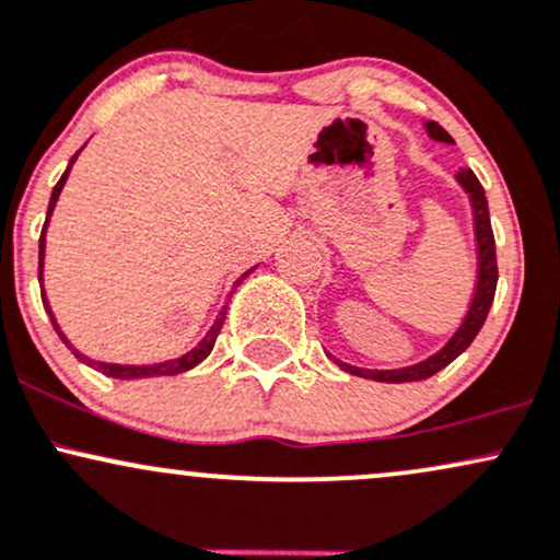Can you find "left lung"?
Returning a JSON list of instances; mask_svg holds the SVG:
<instances>
[{
    "label": "left lung",
    "instance_id": "obj_1",
    "mask_svg": "<svg viewBox=\"0 0 560 560\" xmlns=\"http://www.w3.org/2000/svg\"><path fill=\"white\" fill-rule=\"evenodd\" d=\"M425 131L439 142H452V137L439 127L436 121L425 124ZM457 182L463 185V190L468 192L470 206H474V222H476V243H479V280H476V293L470 301L466 319H463L460 328L455 330V336L444 343V349H439L436 354L429 360L410 364V368L401 370H364L354 368V364L338 362L343 370L351 375H360V378L381 381V383H407V381H425L431 375H436L439 370L447 368L452 360L463 354L470 347V341L476 338V332L481 330L483 319H487L489 306L494 301V288H498V256H494V235L492 224H489V209H487V196H483L481 182L476 179V174L470 168H460L457 172Z\"/></svg>",
    "mask_w": 560,
    "mask_h": 560
}]
</instances>
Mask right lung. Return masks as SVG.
<instances>
[{
	"instance_id": "right-lung-1",
	"label": "right lung",
	"mask_w": 560,
	"mask_h": 560,
	"mask_svg": "<svg viewBox=\"0 0 560 560\" xmlns=\"http://www.w3.org/2000/svg\"><path fill=\"white\" fill-rule=\"evenodd\" d=\"M77 155H79V153H77ZM77 155H73L71 163H68L66 174H62L58 185L52 187V196H49V209H47V222H49V213H52V209H55V203H58V196H60L62 185H66L68 172H71V166H73V161H77ZM47 222H44V228H42V237H39V278H42V264H44V230H47ZM250 272H254V269H248V272H243V275H241V280H243V278H248ZM241 280H237V282H241ZM42 301H44V310L49 312V304H47V299H44V291H42ZM224 314H228V306H224V310L219 312V317L213 319L211 330L206 332V338H203V341L198 343L196 349H190V351H187V354H182V357H177V360H168V362H159V364H108V362H92V360H86V357H84V354H79L77 349H71V351H73V354L79 357L81 362H86V364H90V368L100 370V373L110 375V378L131 381V378H153V375H179V373H185V370L196 368L198 362H203L206 357L211 354L213 343H217L219 330H222V325H224ZM49 317H52V312H49ZM52 325H55V330H58V336L62 338V341H66V336H62V332H60L58 323H55V317H52ZM66 343H68V341H66ZM68 347H71V343H68Z\"/></svg>"
}]
</instances>
